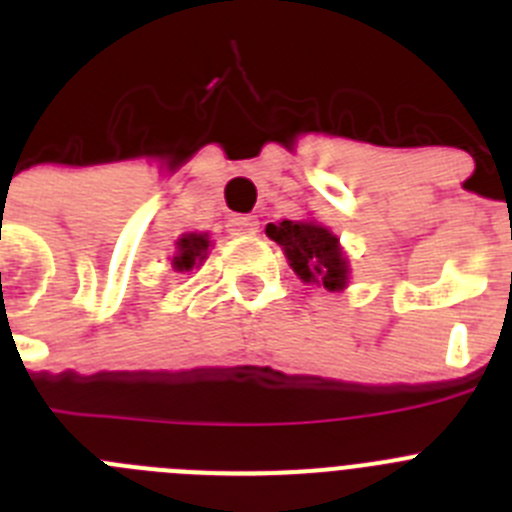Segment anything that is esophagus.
Instances as JSON below:
<instances>
[{
  "label": "esophagus",
  "mask_w": 512,
  "mask_h": 512,
  "mask_svg": "<svg viewBox=\"0 0 512 512\" xmlns=\"http://www.w3.org/2000/svg\"><path fill=\"white\" fill-rule=\"evenodd\" d=\"M225 228L233 235H248L259 230V220H256V215H233Z\"/></svg>",
  "instance_id": "obj_1"
}]
</instances>
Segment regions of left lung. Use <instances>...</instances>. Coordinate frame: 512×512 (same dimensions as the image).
I'll list each match as a JSON object with an SVG mask.
<instances>
[{"mask_svg":"<svg viewBox=\"0 0 512 512\" xmlns=\"http://www.w3.org/2000/svg\"><path fill=\"white\" fill-rule=\"evenodd\" d=\"M266 235L284 248L289 266L302 282L323 284L328 292H341L348 284V259L338 238L312 220H282L266 225Z\"/></svg>","mask_w":512,"mask_h":512,"instance_id":"8db88e82","label":"left lung"}]
</instances>
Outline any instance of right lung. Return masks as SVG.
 Masks as SVG:
<instances>
[{"instance_id":"1","label":"right lung","mask_w":512,"mask_h":512,"mask_svg":"<svg viewBox=\"0 0 512 512\" xmlns=\"http://www.w3.org/2000/svg\"><path fill=\"white\" fill-rule=\"evenodd\" d=\"M207 248H210V235L207 233H187L176 241V253L171 259V266L176 271H192L194 266L207 259Z\"/></svg>"}]
</instances>
